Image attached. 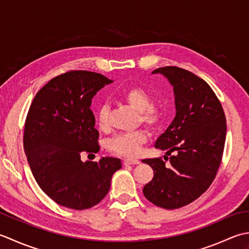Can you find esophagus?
Returning <instances> with one entry per match:
<instances>
[{
	"mask_svg": "<svg viewBox=\"0 0 249 249\" xmlns=\"http://www.w3.org/2000/svg\"><path fill=\"white\" fill-rule=\"evenodd\" d=\"M124 165H136V164H140V161L136 159H124Z\"/></svg>",
	"mask_w": 249,
	"mask_h": 249,
	"instance_id": "obj_1",
	"label": "esophagus"
}]
</instances>
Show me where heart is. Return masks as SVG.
Returning <instances> with one entry per match:
<instances>
[{"instance_id":"heart-1","label":"heart","mask_w":249,"mask_h":249,"mask_svg":"<svg viewBox=\"0 0 249 249\" xmlns=\"http://www.w3.org/2000/svg\"><path fill=\"white\" fill-rule=\"evenodd\" d=\"M120 99L128 103L131 107L140 111L139 121L149 129H157L162 124L164 114L161 108L153 106V100L149 93L139 87H131L123 91ZM98 124L101 129H106L109 124L108 105L100 106L98 109ZM148 141V133L144 129H139L126 133H118L107 142V149L111 154L132 158L140 154L143 145Z\"/></svg>"}]
</instances>
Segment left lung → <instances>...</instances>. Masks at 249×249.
Here are the masks:
<instances>
[{
	"instance_id": "left-lung-1",
	"label": "left lung",
	"mask_w": 249,
	"mask_h": 249,
	"mask_svg": "<svg viewBox=\"0 0 249 249\" xmlns=\"http://www.w3.org/2000/svg\"><path fill=\"white\" fill-rule=\"evenodd\" d=\"M173 86L175 118L155 147L174 152L165 166L162 158L144 159L154 178L144 186L145 197L166 210L179 209L207 190L219 169L226 142V116L219 100L205 80L177 67L155 70Z\"/></svg>"
}]
</instances>
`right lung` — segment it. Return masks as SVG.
I'll use <instances>...</instances> for the list:
<instances>
[{"label":"right lung","mask_w":249,"mask_h":249,"mask_svg":"<svg viewBox=\"0 0 249 249\" xmlns=\"http://www.w3.org/2000/svg\"><path fill=\"white\" fill-rule=\"evenodd\" d=\"M113 80L88 71H70L53 78L35 95L24 124L23 147L35 180L59 205L90 209L103 200L121 161L103 157L83 162V153L100 150L90 106Z\"/></svg>","instance_id":"right-lung-1"}]
</instances>
